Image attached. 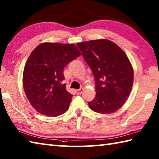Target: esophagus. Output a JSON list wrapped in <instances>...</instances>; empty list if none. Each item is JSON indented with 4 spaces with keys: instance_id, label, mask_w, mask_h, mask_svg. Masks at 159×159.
Instances as JSON below:
<instances>
[{
    "instance_id": "34e87169",
    "label": "esophagus",
    "mask_w": 159,
    "mask_h": 159,
    "mask_svg": "<svg viewBox=\"0 0 159 159\" xmlns=\"http://www.w3.org/2000/svg\"><path fill=\"white\" fill-rule=\"evenodd\" d=\"M83 92V88H80L79 90H76V93L77 94H79V95H80V94H82Z\"/></svg>"
}]
</instances>
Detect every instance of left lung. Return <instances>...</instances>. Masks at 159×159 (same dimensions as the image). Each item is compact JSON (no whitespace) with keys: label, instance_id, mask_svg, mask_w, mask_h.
<instances>
[{"label":"left lung","instance_id":"obj_1","mask_svg":"<svg viewBox=\"0 0 159 159\" xmlns=\"http://www.w3.org/2000/svg\"><path fill=\"white\" fill-rule=\"evenodd\" d=\"M93 71L96 96L88 105L93 111L111 114L124 104L133 84V69L121 48L109 40L77 44Z\"/></svg>","mask_w":159,"mask_h":159}]
</instances>
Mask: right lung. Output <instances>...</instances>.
Wrapping results in <instances>:
<instances>
[{
	"mask_svg": "<svg viewBox=\"0 0 159 159\" xmlns=\"http://www.w3.org/2000/svg\"><path fill=\"white\" fill-rule=\"evenodd\" d=\"M80 55L74 44L57 43H43L32 51L24 69L23 86L38 112L55 117L67 111L73 95L63 83L64 69Z\"/></svg>",
	"mask_w": 159,
	"mask_h": 159,
	"instance_id": "right-lung-1",
	"label": "right lung"
}]
</instances>
